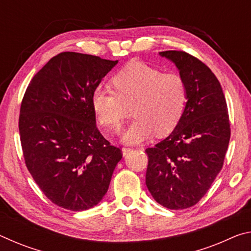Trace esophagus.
Returning <instances> with one entry per match:
<instances>
[{
  "mask_svg": "<svg viewBox=\"0 0 251 251\" xmlns=\"http://www.w3.org/2000/svg\"><path fill=\"white\" fill-rule=\"evenodd\" d=\"M131 151V148L130 147H123L122 148V151H123V155L124 156H126L127 154H128V152Z\"/></svg>",
  "mask_w": 251,
  "mask_h": 251,
  "instance_id": "1",
  "label": "esophagus"
}]
</instances>
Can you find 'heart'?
Segmentation results:
<instances>
[{
	"instance_id": "heart-1",
	"label": "heart",
	"mask_w": 251,
	"mask_h": 251,
	"mask_svg": "<svg viewBox=\"0 0 251 251\" xmlns=\"http://www.w3.org/2000/svg\"><path fill=\"white\" fill-rule=\"evenodd\" d=\"M114 88H96L93 109L101 126L118 130L128 107L135 120L123 134V141L134 144L155 133L165 135L177 126L185 110L187 85L180 74L134 61L110 79Z\"/></svg>"
}]
</instances>
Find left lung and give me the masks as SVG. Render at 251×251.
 Returning a JSON list of instances; mask_svg holds the SVG:
<instances>
[{"mask_svg": "<svg viewBox=\"0 0 251 251\" xmlns=\"http://www.w3.org/2000/svg\"><path fill=\"white\" fill-rule=\"evenodd\" d=\"M187 85L180 121L164 141L145 151L146 186L168 209H186L201 201L222 171L230 139L226 99L205 63L182 50H165Z\"/></svg>", "mask_w": 251, "mask_h": 251, "instance_id": "obj_1", "label": "left lung"}]
</instances>
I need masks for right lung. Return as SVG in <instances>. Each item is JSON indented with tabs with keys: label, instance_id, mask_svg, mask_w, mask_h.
<instances>
[{
	"label": "right lung",
	"instance_id": "1",
	"mask_svg": "<svg viewBox=\"0 0 251 251\" xmlns=\"http://www.w3.org/2000/svg\"><path fill=\"white\" fill-rule=\"evenodd\" d=\"M117 64L94 55L63 52L34 75L20 108L25 165L55 205L80 211L107 193L122 159L96 126L93 92Z\"/></svg>",
	"mask_w": 251,
	"mask_h": 251
}]
</instances>
